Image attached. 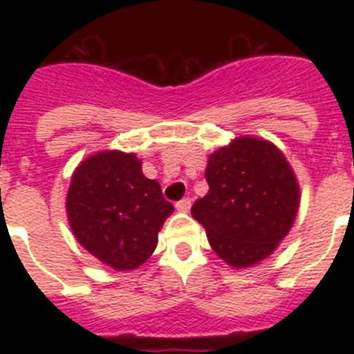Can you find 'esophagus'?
<instances>
[{"label":"esophagus","mask_w":354,"mask_h":354,"mask_svg":"<svg viewBox=\"0 0 354 354\" xmlns=\"http://www.w3.org/2000/svg\"><path fill=\"white\" fill-rule=\"evenodd\" d=\"M175 207L179 209V211H183V212H187V211H189V207H192V198H187V196H186V198L179 200Z\"/></svg>","instance_id":"34e87169"}]
</instances>
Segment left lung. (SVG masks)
Instances as JSON below:
<instances>
[{
  "instance_id": "obj_1",
  "label": "left lung",
  "mask_w": 354,
  "mask_h": 354,
  "mask_svg": "<svg viewBox=\"0 0 354 354\" xmlns=\"http://www.w3.org/2000/svg\"><path fill=\"white\" fill-rule=\"evenodd\" d=\"M209 193L193 204L218 257L234 268L266 259L287 236L299 189L280 150L257 138H236L209 158Z\"/></svg>"
}]
</instances>
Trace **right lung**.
<instances>
[{"instance_id":"1","label":"right lung","mask_w":354,"mask_h":354,"mask_svg":"<svg viewBox=\"0 0 354 354\" xmlns=\"http://www.w3.org/2000/svg\"><path fill=\"white\" fill-rule=\"evenodd\" d=\"M171 211L159 183L147 179L136 156L124 152H99L81 162L67 193L76 239L118 271L134 270L152 255Z\"/></svg>"}]
</instances>
